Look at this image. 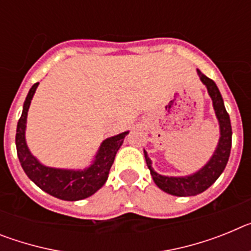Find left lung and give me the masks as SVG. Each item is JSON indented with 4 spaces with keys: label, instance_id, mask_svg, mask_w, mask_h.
<instances>
[{
    "label": "left lung",
    "instance_id": "left-lung-1",
    "mask_svg": "<svg viewBox=\"0 0 251 251\" xmlns=\"http://www.w3.org/2000/svg\"><path fill=\"white\" fill-rule=\"evenodd\" d=\"M197 74H199V77H200L203 85L206 86L208 95L211 98L215 115H216L217 122H219V129H220V138H219L211 158L206 162L205 166H202L200 170L191 175L163 176V175H159L158 172L153 170L152 161L148 157L146 150H143L146 163L150 168L151 176H152L154 183L161 188L162 191L174 195V196H195V195H199L207 190L225 170L226 163H227L230 157V150H231V123H230V117L226 112L225 105H224L220 90L216 86L215 81L203 75L199 69H197Z\"/></svg>",
    "mask_w": 251,
    "mask_h": 251
}]
</instances>
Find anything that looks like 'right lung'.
Instances as JSON below:
<instances>
[{"mask_svg":"<svg viewBox=\"0 0 251 251\" xmlns=\"http://www.w3.org/2000/svg\"><path fill=\"white\" fill-rule=\"evenodd\" d=\"M39 83L31 86L24 103L21 118L16 129V150L20 163L28 178L46 194L64 201H79L92 196L106 182L109 171L114 162L115 154L123 145L127 132L119 133L101 142L98 152L90 166L83 170L73 168H55L43 165L30 152L26 143V123L27 112Z\"/></svg>","mask_w":251,"mask_h":251,"instance_id":"obj_1","label":"right lung"}]
</instances>
